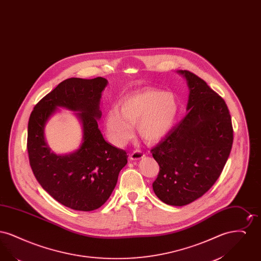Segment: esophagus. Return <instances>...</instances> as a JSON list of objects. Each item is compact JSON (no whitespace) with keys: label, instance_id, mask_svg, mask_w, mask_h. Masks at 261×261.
I'll use <instances>...</instances> for the list:
<instances>
[{"label":"esophagus","instance_id":"1","mask_svg":"<svg viewBox=\"0 0 261 261\" xmlns=\"http://www.w3.org/2000/svg\"><path fill=\"white\" fill-rule=\"evenodd\" d=\"M146 155V153H144L143 151H141V150H139V149H136V150H134L131 154H130V159L132 160V161H138V160H141L142 158H144Z\"/></svg>","mask_w":261,"mask_h":261}]
</instances>
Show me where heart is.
<instances>
[{
	"label": "heart",
	"instance_id": "b5f03b06",
	"mask_svg": "<svg viewBox=\"0 0 261 261\" xmlns=\"http://www.w3.org/2000/svg\"><path fill=\"white\" fill-rule=\"evenodd\" d=\"M179 111L171 92L148 88L121 100L105 115L107 134L113 145L122 147L134 135L133 125L148 142L160 141L172 129Z\"/></svg>",
	"mask_w": 261,
	"mask_h": 261
}]
</instances>
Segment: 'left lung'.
Wrapping results in <instances>:
<instances>
[{
  "label": "left lung",
  "mask_w": 261,
  "mask_h": 261,
  "mask_svg": "<svg viewBox=\"0 0 261 261\" xmlns=\"http://www.w3.org/2000/svg\"><path fill=\"white\" fill-rule=\"evenodd\" d=\"M190 89L186 116L150 149L160 165L156 197L183 206L203 196L219 178L233 145L227 105L199 76L181 70Z\"/></svg>",
  "instance_id": "1"
}]
</instances>
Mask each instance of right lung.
<instances>
[{
	"mask_svg": "<svg viewBox=\"0 0 261 261\" xmlns=\"http://www.w3.org/2000/svg\"><path fill=\"white\" fill-rule=\"evenodd\" d=\"M107 84L102 77L68 78L41 99L29 117L27 151L31 169L49 195L75 211L100 207L127 163L124 149L107 143L98 128L99 100ZM58 106L79 111L84 124V143L70 155L50 153L44 142L43 127Z\"/></svg>",
	"mask_w": 261,
	"mask_h": 261,
	"instance_id": "1",
	"label": "right lung"
}]
</instances>
